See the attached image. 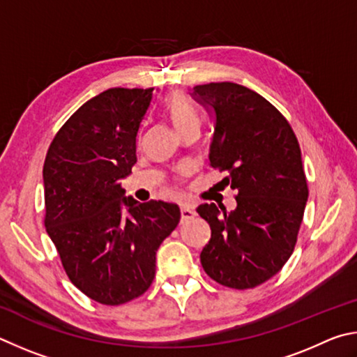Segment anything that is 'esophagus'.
<instances>
[{
	"label": "esophagus",
	"mask_w": 357,
	"mask_h": 357,
	"mask_svg": "<svg viewBox=\"0 0 357 357\" xmlns=\"http://www.w3.org/2000/svg\"><path fill=\"white\" fill-rule=\"evenodd\" d=\"M180 213H182L183 221H188V220H191V218L196 216V210L190 207V205H182V207H180Z\"/></svg>",
	"instance_id": "34e87169"
}]
</instances>
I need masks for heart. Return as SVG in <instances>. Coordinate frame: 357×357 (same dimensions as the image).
I'll list each match as a JSON object with an SVG mask.
<instances>
[{
    "instance_id": "heart-1",
    "label": "heart",
    "mask_w": 357,
    "mask_h": 357,
    "mask_svg": "<svg viewBox=\"0 0 357 357\" xmlns=\"http://www.w3.org/2000/svg\"><path fill=\"white\" fill-rule=\"evenodd\" d=\"M166 112L180 135L188 128L199 127L196 111L182 93H174L166 100Z\"/></svg>"
}]
</instances>
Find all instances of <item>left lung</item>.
<instances>
[{
	"label": "left lung",
	"mask_w": 357,
	"mask_h": 357,
	"mask_svg": "<svg viewBox=\"0 0 357 357\" xmlns=\"http://www.w3.org/2000/svg\"><path fill=\"white\" fill-rule=\"evenodd\" d=\"M191 96L215 122L210 166L227 172L224 180L238 191L229 213L215 204L197 207L211 229L201 264L218 284L254 289L282 270L295 249L309 197L301 149L289 121L245 86L201 84Z\"/></svg>",
	"instance_id": "1"
}]
</instances>
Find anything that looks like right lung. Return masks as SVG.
Masks as SVG:
<instances>
[{"mask_svg": "<svg viewBox=\"0 0 357 357\" xmlns=\"http://www.w3.org/2000/svg\"><path fill=\"white\" fill-rule=\"evenodd\" d=\"M153 100V87L98 93L59 128L43 162L47 232L70 282L105 305L147 291L156 251L180 221L175 204H139L121 186Z\"/></svg>", "mask_w": 357, "mask_h": 357, "instance_id": "right-lung-1", "label": "right lung"}]
</instances>
